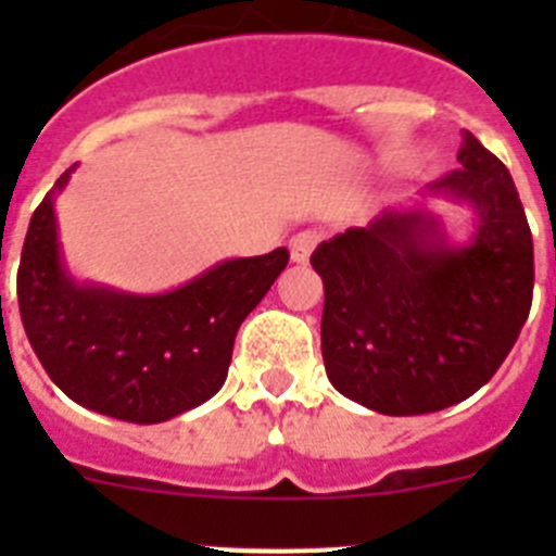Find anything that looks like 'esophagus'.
Wrapping results in <instances>:
<instances>
[{"mask_svg":"<svg viewBox=\"0 0 556 556\" xmlns=\"http://www.w3.org/2000/svg\"><path fill=\"white\" fill-rule=\"evenodd\" d=\"M320 242V233L317 230H301V233L292 236V242H289V255H292L294 264H306L312 250L317 248Z\"/></svg>","mask_w":556,"mask_h":556,"instance_id":"obj_1","label":"esophagus"}]
</instances>
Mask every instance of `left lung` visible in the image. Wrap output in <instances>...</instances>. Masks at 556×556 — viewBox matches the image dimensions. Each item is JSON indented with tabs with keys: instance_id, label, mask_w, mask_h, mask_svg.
<instances>
[{
	"instance_id": "1",
	"label": "left lung",
	"mask_w": 556,
	"mask_h": 556,
	"mask_svg": "<svg viewBox=\"0 0 556 556\" xmlns=\"http://www.w3.org/2000/svg\"><path fill=\"white\" fill-rule=\"evenodd\" d=\"M456 161L462 169L312 253L326 287L328 381L381 415H426L473 395L532 306V230L513 175L468 130ZM437 199L471 211L462 243L430 205Z\"/></svg>"
}]
</instances>
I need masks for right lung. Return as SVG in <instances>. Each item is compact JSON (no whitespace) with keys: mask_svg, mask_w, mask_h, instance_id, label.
I'll return each mask as SVG.
<instances>
[{"mask_svg":"<svg viewBox=\"0 0 556 556\" xmlns=\"http://www.w3.org/2000/svg\"><path fill=\"white\" fill-rule=\"evenodd\" d=\"M75 169L63 172L29 219L18 264L24 331L75 404L127 424H164L217 395L236 331L287 269L289 253L225 258L159 294L77 281L55 214Z\"/></svg>","mask_w":556,"mask_h":556,"instance_id":"right-lung-1","label":"right lung"}]
</instances>
